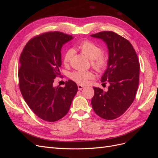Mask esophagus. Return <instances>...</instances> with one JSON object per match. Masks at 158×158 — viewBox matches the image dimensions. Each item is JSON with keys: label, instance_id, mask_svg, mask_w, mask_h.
<instances>
[{"label": "esophagus", "instance_id": "esophagus-1", "mask_svg": "<svg viewBox=\"0 0 158 158\" xmlns=\"http://www.w3.org/2000/svg\"><path fill=\"white\" fill-rule=\"evenodd\" d=\"M84 88H85V86H84V85H80V84L78 85V88L79 90H82Z\"/></svg>", "mask_w": 158, "mask_h": 158}]
</instances>
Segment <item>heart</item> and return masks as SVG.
I'll list each match as a JSON object with an SVG mask.
<instances>
[{
	"instance_id": "heart-1",
	"label": "heart",
	"mask_w": 158,
	"mask_h": 158,
	"mask_svg": "<svg viewBox=\"0 0 158 158\" xmlns=\"http://www.w3.org/2000/svg\"><path fill=\"white\" fill-rule=\"evenodd\" d=\"M78 49L88 59H91V65L95 70L101 72L106 69L108 63V58L106 54L102 53V49L99 45L92 41L84 40L78 45ZM72 55L73 51L71 49H69L64 52L63 58L64 64L66 65L69 63ZM69 76L72 80L76 83L85 84L89 80L94 78V74L91 71L76 70L72 72Z\"/></svg>"
}]
</instances>
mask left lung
Wrapping results in <instances>:
<instances>
[{
	"mask_svg": "<svg viewBox=\"0 0 158 158\" xmlns=\"http://www.w3.org/2000/svg\"><path fill=\"white\" fill-rule=\"evenodd\" d=\"M92 37L103 40L107 45V69L102 82H108L107 92L95 88L92 99L94 111L106 120L121 116L131 106L139 84L140 63L132 44L127 39L111 31H103Z\"/></svg>",
	"mask_w": 158,
	"mask_h": 158,
	"instance_id": "1",
	"label": "left lung"
}]
</instances>
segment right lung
<instances>
[{"instance_id": "add662e5", "label": "right lung", "mask_w": 158, "mask_h": 158, "mask_svg": "<svg viewBox=\"0 0 158 158\" xmlns=\"http://www.w3.org/2000/svg\"><path fill=\"white\" fill-rule=\"evenodd\" d=\"M73 35L60 31L37 35L28 41L21 54L19 87L27 106L37 116L55 122L69 112L78 86L69 80L65 86L54 87L60 76L61 48Z\"/></svg>"}]
</instances>
